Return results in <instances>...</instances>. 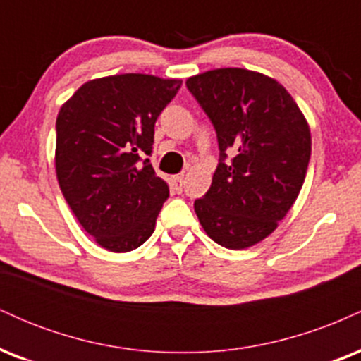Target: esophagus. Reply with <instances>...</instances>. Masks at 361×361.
Wrapping results in <instances>:
<instances>
[{
	"label": "esophagus",
	"instance_id": "1",
	"mask_svg": "<svg viewBox=\"0 0 361 361\" xmlns=\"http://www.w3.org/2000/svg\"><path fill=\"white\" fill-rule=\"evenodd\" d=\"M173 181H175V188L178 192H181V188H183V175H176L173 178Z\"/></svg>",
	"mask_w": 361,
	"mask_h": 361
}]
</instances>
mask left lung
<instances>
[{
    "instance_id": "1",
    "label": "left lung",
    "mask_w": 361,
    "mask_h": 361,
    "mask_svg": "<svg viewBox=\"0 0 361 361\" xmlns=\"http://www.w3.org/2000/svg\"><path fill=\"white\" fill-rule=\"evenodd\" d=\"M186 86L212 120L221 149L195 214L212 241L246 250L268 238L299 197L312 144L307 118L279 81L258 71L210 69Z\"/></svg>"
}]
</instances>
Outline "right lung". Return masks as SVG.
<instances>
[{
    "label": "right lung",
    "mask_w": 361,
    "mask_h": 361,
    "mask_svg": "<svg viewBox=\"0 0 361 361\" xmlns=\"http://www.w3.org/2000/svg\"><path fill=\"white\" fill-rule=\"evenodd\" d=\"M181 80L127 73L91 80L62 103L56 120V175L78 222L111 252L154 233L168 185L149 159L154 123Z\"/></svg>",
    "instance_id": "1"
}]
</instances>
